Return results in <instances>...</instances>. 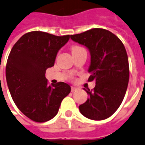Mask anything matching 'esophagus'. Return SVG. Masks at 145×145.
<instances>
[{
    "label": "esophagus",
    "mask_w": 145,
    "mask_h": 145,
    "mask_svg": "<svg viewBox=\"0 0 145 145\" xmlns=\"http://www.w3.org/2000/svg\"><path fill=\"white\" fill-rule=\"evenodd\" d=\"M76 90H78L77 87H71V92H72V93H73V92L76 91Z\"/></svg>",
    "instance_id": "1"
}]
</instances>
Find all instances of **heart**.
I'll return each mask as SVG.
<instances>
[{
	"instance_id": "b5f03b06",
	"label": "heart",
	"mask_w": 145,
	"mask_h": 145,
	"mask_svg": "<svg viewBox=\"0 0 145 145\" xmlns=\"http://www.w3.org/2000/svg\"><path fill=\"white\" fill-rule=\"evenodd\" d=\"M81 49H83L82 47L79 46H74L72 47V52H76V51H78V50H81Z\"/></svg>"
}]
</instances>
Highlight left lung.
Segmentation results:
<instances>
[{
    "mask_svg": "<svg viewBox=\"0 0 145 145\" xmlns=\"http://www.w3.org/2000/svg\"><path fill=\"white\" fill-rule=\"evenodd\" d=\"M72 40L89 49L91 62L88 81L95 87L84 89L89 94L79 106L81 114L92 120L111 116L122 102L128 85L130 70L127 54L121 40L110 31L94 28L80 34L71 35Z\"/></svg>",
    "mask_w": 145,
    "mask_h": 145,
    "instance_id": "1",
    "label": "left lung"
}]
</instances>
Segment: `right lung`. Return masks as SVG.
<instances>
[{"label":"right lung","instance_id":"add662e5","mask_svg":"<svg viewBox=\"0 0 145 145\" xmlns=\"http://www.w3.org/2000/svg\"><path fill=\"white\" fill-rule=\"evenodd\" d=\"M70 35L56 36L32 31L20 38L7 59L6 78L17 107L35 122H45L58 113L62 100L70 93L64 82L49 85L46 69L52 67L58 50Z\"/></svg>","mask_w":145,"mask_h":145}]
</instances>
